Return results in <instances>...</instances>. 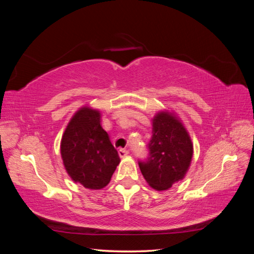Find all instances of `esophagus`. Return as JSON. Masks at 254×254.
<instances>
[{"label": "esophagus", "mask_w": 254, "mask_h": 254, "mask_svg": "<svg viewBox=\"0 0 254 254\" xmlns=\"http://www.w3.org/2000/svg\"><path fill=\"white\" fill-rule=\"evenodd\" d=\"M128 153H129V151L126 150V149H120L119 150V155H120L121 158H125L126 156H128Z\"/></svg>", "instance_id": "34e87169"}]
</instances>
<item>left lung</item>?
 <instances>
[{"mask_svg":"<svg viewBox=\"0 0 254 254\" xmlns=\"http://www.w3.org/2000/svg\"><path fill=\"white\" fill-rule=\"evenodd\" d=\"M152 122L149 158L139 166L144 179L156 190H166L184 179L194 153L193 142L181 119L173 110H160Z\"/></svg>","mask_w":254,"mask_h":254,"instance_id":"obj_1","label":"left lung"}]
</instances>
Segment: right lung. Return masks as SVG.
Wrapping results in <instances>:
<instances>
[{
    "instance_id": "right-lung-1",
    "label": "right lung",
    "mask_w": 254,
    "mask_h": 254,
    "mask_svg": "<svg viewBox=\"0 0 254 254\" xmlns=\"http://www.w3.org/2000/svg\"><path fill=\"white\" fill-rule=\"evenodd\" d=\"M101 122V111L84 105L73 114L60 142L65 172L75 183L89 190L108 186L121 162Z\"/></svg>"
}]
</instances>
